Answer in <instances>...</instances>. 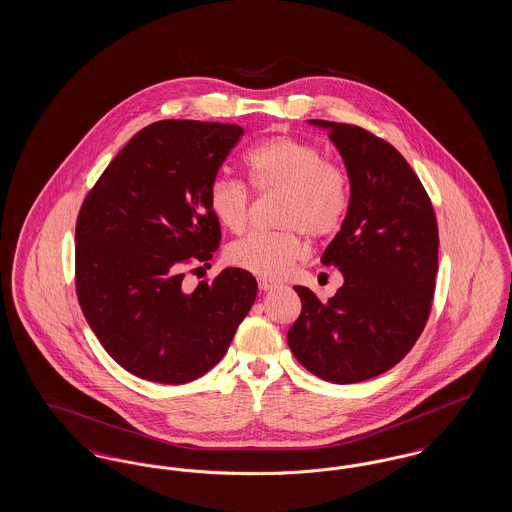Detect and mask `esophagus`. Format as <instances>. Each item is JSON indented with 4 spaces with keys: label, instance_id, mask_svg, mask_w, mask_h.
<instances>
[{
    "label": "esophagus",
    "instance_id": "obj_1",
    "mask_svg": "<svg viewBox=\"0 0 512 512\" xmlns=\"http://www.w3.org/2000/svg\"><path fill=\"white\" fill-rule=\"evenodd\" d=\"M259 288H261L263 292H268V290L276 288V284H274L272 280H267V278H259Z\"/></svg>",
    "mask_w": 512,
    "mask_h": 512
}]
</instances>
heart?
<instances>
[{"instance_id": "b5f03b06", "label": "heart", "mask_w": 512, "mask_h": 512, "mask_svg": "<svg viewBox=\"0 0 512 512\" xmlns=\"http://www.w3.org/2000/svg\"><path fill=\"white\" fill-rule=\"evenodd\" d=\"M245 169L257 192L284 195L278 211L280 232H253L230 244V265L261 278H280L307 255L303 232L324 240L343 224L351 203V184L340 165L326 161L324 151L295 136H272L251 147ZM209 209L220 226L242 232L249 217L244 182L217 176L209 186Z\"/></svg>"}]
</instances>
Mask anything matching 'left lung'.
<instances>
[{
	"instance_id": "1",
	"label": "left lung",
	"mask_w": 512,
	"mask_h": 512,
	"mask_svg": "<svg viewBox=\"0 0 512 512\" xmlns=\"http://www.w3.org/2000/svg\"><path fill=\"white\" fill-rule=\"evenodd\" d=\"M326 128L351 184L340 232L320 261L338 267L343 286L322 303L305 286L288 332L293 357L318 378L355 384L397 365L422 334L438 274V222L432 201L403 155L361 126Z\"/></svg>"
}]
</instances>
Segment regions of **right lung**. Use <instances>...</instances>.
I'll return each mask as SVG.
<instances>
[{
  "mask_svg": "<svg viewBox=\"0 0 512 512\" xmlns=\"http://www.w3.org/2000/svg\"><path fill=\"white\" fill-rule=\"evenodd\" d=\"M238 124L159 121L117 153L76 220V293L105 351L149 382L186 384L226 355L257 297L228 267L194 292L184 270L219 249L209 186L238 144Z\"/></svg>",
  "mask_w": 512,
  "mask_h": 512,
  "instance_id": "add662e5",
  "label": "right lung"
}]
</instances>
